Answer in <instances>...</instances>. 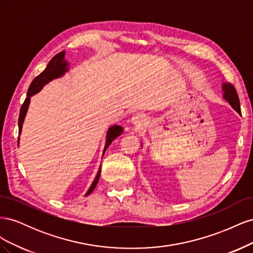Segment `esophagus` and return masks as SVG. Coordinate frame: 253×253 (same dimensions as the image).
Returning <instances> with one entry per match:
<instances>
[{
	"instance_id": "34e87169",
	"label": "esophagus",
	"mask_w": 253,
	"mask_h": 253,
	"mask_svg": "<svg viewBox=\"0 0 253 253\" xmlns=\"http://www.w3.org/2000/svg\"><path fill=\"white\" fill-rule=\"evenodd\" d=\"M144 116L141 114H135L134 116L132 117V124L133 126H135L136 127H140L144 125Z\"/></svg>"
}]
</instances>
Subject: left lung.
<instances>
[{
    "label": "left lung",
    "instance_id": "8db88e82",
    "mask_svg": "<svg viewBox=\"0 0 253 253\" xmlns=\"http://www.w3.org/2000/svg\"><path fill=\"white\" fill-rule=\"evenodd\" d=\"M223 91H224V98L230 103L232 108L241 114V108H240V99L239 95L236 93V89L230 83H223Z\"/></svg>",
    "mask_w": 253,
    "mask_h": 253
}]
</instances>
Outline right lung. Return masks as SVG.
<instances>
[{
    "instance_id": "right-lung-1",
    "label": "right lung",
    "mask_w": 253,
    "mask_h": 253,
    "mask_svg": "<svg viewBox=\"0 0 253 253\" xmlns=\"http://www.w3.org/2000/svg\"><path fill=\"white\" fill-rule=\"evenodd\" d=\"M64 57H65V51H61V52L57 53V55L49 61V63L47 64L46 68H45V70L39 76H37V77L33 80L32 84H30V86H29L28 91H27V97L25 99L24 103L22 104V108L20 110L19 134H21V132H22L23 122H24L26 113H27V110H28L29 102H30V97L36 95L38 91H40L43 88L45 84H47L48 82H50L53 79L62 77V76L68 71V63H67V61H65ZM122 132H124V128H122L120 126L114 125V126L109 127L108 133H106V140H105L103 154H104V152L106 151V149H108L109 145L113 142V140H115L118 136H120L122 134ZM19 140L20 139L18 138V143H19ZM103 154H102V156H103ZM100 174H101V167L99 168L96 177H95L93 183H91V186L89 187L85 196H87L88 194L93 192L94 189L97 186L99 178H100Z\"/></svg>"
}]
</instances>
